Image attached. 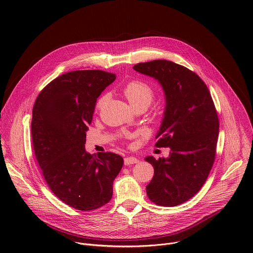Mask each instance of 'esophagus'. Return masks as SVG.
I'll return each instance as SVG.
<instances>
[{"label": "esophagus", "mask_w": 253, "mask_h": 253, "mask_svg": "<svg viewBox=\"0 0 253 253\" xmlns=\"http://www.w3.org/2000/svg\"><path fill=\"white\" fill-rule=\"evenodd\" d=\"M138 162V159L133 157V156H128L124 158V163L125 165H131V164H135Z\"/></svg>", "instance_id": "obj_1"}]
</instances>
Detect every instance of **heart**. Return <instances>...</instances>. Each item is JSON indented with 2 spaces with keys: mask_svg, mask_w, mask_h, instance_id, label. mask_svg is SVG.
Wrapping results in <instances>:
<instances>
[{
  "mask_svg": "<svg viewBox=\"0 0 253 253\" xmlns=\"http://www.w3.org/2000/svg\"><path fill=\"white\" fill-rule=\"evenodd\" d=\"M123 94L133 108L140 105L148 106L151 103L154 96V92L152 88L146 83H143L141 81L129 82L123 88ZM106 99H107L106 96H102L98 100L97 102L98 109L103 107V105L106 102Z\"/></svg>",
  "mask_w": 253,
  "mask_h": 253,
  "instance_id": "heart-1",
  "label": "heart"
}]
</instances>
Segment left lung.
I'll use <instances>...</instances> for the list:
<instances>
[{
  "mask_svg": "<svg viewBox=\"0 0 253 253\" xmlns=\"http://www.w3.org/2000/svg\"><path fill=\"white\" fill-rule=\"evenodd\" d=\"M139 73L155 79L163 89L165 109L156 145L168 147V157H145L154 168L146 186L149 199L172 207L194 196L212 168L219 122L205 83L189 69L167 60L139 63Z\"/></svg>",
  "mask_w": 253,
  "mask_h": 253,
  "instance_id": "left-lung-1",
  "label": "left lung"
}]
</instances>
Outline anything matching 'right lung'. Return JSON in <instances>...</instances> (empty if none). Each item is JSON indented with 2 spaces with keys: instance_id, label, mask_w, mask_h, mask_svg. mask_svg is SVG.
I'll list each match as a JSON object with an SVG mask.
<instances>
[{
  "instance_id": "right-lung-1",
  "label": "right lung",
  "mask_w": 253,
  "mask_h": 253,
  "mask_svg": "<svg viewBox=\"0 0 253 253\" xmlns=\"http://www.w3.org/2000/svg\"><path fill=\"white\" fill-rule=\"evenodd\" d=\"M115 79L101 70L68 72L49 83L34 104L36 158L53 193L78 210L97 209L111 200L124 163L118 154L85 149L97 98Z\"/></svg>"
}]
</instances>
